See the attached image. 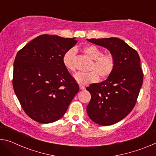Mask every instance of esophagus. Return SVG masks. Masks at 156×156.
Wrapping results in <instances>:
<instances>
[{"instance_id": "obj_1", "label": "esophagus", "mask_w": 156, "mask_h": 156, "mask_svg": "<svg viewBox=\"0 0 156 156\" xmlns=\"http://www.w3.org/2000/svg\"><path fill=\"white\" fill-rule=\"evenodd\" d=\"M79 88H80V90H84V89H85V87H84V86L82 85V84H80V85H79Z\"/></svg>"}]
</instances>
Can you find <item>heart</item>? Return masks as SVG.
Here are the masks:
<instances>
[{"label":"heart","mask_w":156,"mask_h":156,"mask_svg":"<svg viewBox=\"0 0 156 156\" xmlns=\"http://www.w3.org/2000/svg\"><path fill=\"white\" fill-rule=\"evenodd\" d=\"M84 54L93 60L90 66L91 72L83 73L78 72L73 76L79 84H87L97 81L100 77L102 79L106 78L112 73L114 68V58L111 54H102V51L95 45H87L83 48ZM76 51L73 49H70L66 51L62 57L63 65L68 70L74 72L76 66L74 58Z\"/></svg>","instance_id":"b5f03b06"}]
</instances>
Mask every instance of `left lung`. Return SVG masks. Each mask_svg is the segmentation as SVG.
<instances>
[{
    "mask_svg": "<svg viewBox=\"0 0 156 156\" xmlns=\"http://www.w3.org/2000/svg\"><path fill=\"white\" fill-rule=\"evenodd\" d=\"M87 41L104 47L114 58V68L107 79L87 87L91 98L87 107L90 119L102 126L125 118L135 107L143 83L140 58L136 50L118 38Z\"/></svg>",
    "mask_w": 156,
    "mask_h": 156,
    "instance_id": "left-lung-1",
    "label": "left lung"
}]
</instances>
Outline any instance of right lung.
<instances>
[{"instance_id": "1", "label": "right lung", "mask_w": 156, "mask_h": 156, "mask_svg": "<svg viewBox=\"0 0 156 156\" xmlns=\"http://www.w3.org/2000/svg\"><path fill=\"white\" fill-rule=\"evenodd\" d=\"M75 38L43 34L18 51L13 87L26 114L40 123L62 118L79 91L63 65L62 57L77 43Z\"/></svg>"}]
</instances>
